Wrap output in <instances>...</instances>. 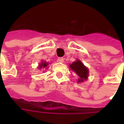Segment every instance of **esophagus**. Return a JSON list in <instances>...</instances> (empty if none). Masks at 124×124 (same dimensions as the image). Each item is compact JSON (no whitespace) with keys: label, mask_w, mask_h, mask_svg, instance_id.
Listing matches in <instances>:
<instances>
[{"label":"esophagus","mask_w":124,"mask_h":124,"mask_svg":"<svg viewBox=\"0 0 124 124\" xmlns=\"http://www.w3.org/2000/svg\"><path fill=\"white\" fill-rule=\"evenodd\" d=\"M64 58H62V57L58 58V61L60 62H64Z\"/></svg>","instance_id":"esophagus-1"}]
</instances>
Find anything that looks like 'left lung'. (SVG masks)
Instances as JSON below:
<instances>
[{
  "instance_id": "obj_1",
  "label": "left lung",
  "mask_w": 124,
  "mask_h": 124,
  "mask_svg": "<svg viewBox=\"0 0 124 124\" xmlns=\"http://www.w3.org/2000/svg\"><path fill=\"white\" fill-rule=\"evenodd\" d=\"M70 70L74 71L79 76L78 79V83L83 82L84 80L88 79L89 74L88 69L84 65L80 60H77L76 62H74L70 65Z\"/></svg>"
}]
</instances>
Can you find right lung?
<instances>
[{
    "mask_svg": "<svg viewBox=\"0 0 124 124\" xmlns=\"http://www.w3.org/2000/svg\"><path fill=\"white\" fill-rule=\"evenodd\" d=\"M48 65V63L46 62H44V61H42L40 65H39V66H38V68L39 69H42V68H46L47 66Z\"/></svg>",
    "mask_w": 124,
    "mask_h": 124,
    "instance_id": "obj_1",
    "label": "right lung"
}]
</instances>
